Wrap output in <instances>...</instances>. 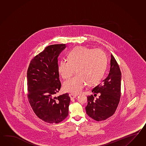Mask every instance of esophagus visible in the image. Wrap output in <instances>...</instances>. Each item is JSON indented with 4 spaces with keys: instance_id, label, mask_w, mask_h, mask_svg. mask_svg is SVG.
Segmentation results:
<instances>
[{
    "instance_id": "1",
    "label": "esophagus",
    "mask_w": 146,
    "mask_h": 146,
    "mask_svg": "<svg viewBox=\"0 0 146 146\" xmlns=\"http://www.w3.org/2000/svg\"><path fill=\"white\" fill-rule=\"evenodd\" d=\"M69 96L70 97L71 99L72 100L75 98L77 96V95L76 94H70Z\"/></svg>"
}]
</instances>
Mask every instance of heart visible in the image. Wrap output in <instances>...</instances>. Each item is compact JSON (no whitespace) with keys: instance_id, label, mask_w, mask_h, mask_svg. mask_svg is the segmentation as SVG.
Returning a JSON list of instances; mask_svg holds the SVG:
<instances>
[{"instance_id":"obj_1","label":"heart","mask_w":146,"mask_h":146,"mask_svg":"<svg viewBox=\"0 0 146 146\" xmlns=\"http://www.w3.org/2000/svg\"><path fill=\"white\" fill-rule=\"evenodd\" d=\"M107 68V58L101 50L84 46L75 47L68 55V60H62L58 70L64 79L73 78L64 82L63 89L67 92L78 94L86 84L89 86L98 84L102 79Z\"/></svg>"}]
</instances>
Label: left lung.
I'll use <instances>...</instances> for the list:
<instances>
[{
	"label": "left lung",
	"instance_id": "obj_1",
	"mask_svg": "<svg viewBox=\"0 0 146 146\" xmlns=\"http://www.w3.org/2000/svg\"><path fill=\"white\" fill-rule=\"evenodd\" d=\"M111 57L108 77L92 90L93 93H100L99 98L95 100L93 95L87 97L86 114L97 121L104 120L114 113L121 96V71L112 54Z\"/></svg>",
	"mask_w": 146,
	"mask_h": 146
}]
</instances>
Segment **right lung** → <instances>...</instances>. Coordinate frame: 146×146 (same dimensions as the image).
<instances>
[{
  "label": "right lung",
  "instance_id": "add662e5",
  "mask_svg": "<svg viewBox=\"0 0 146 146\" xmlns=\"http://www.w3.org/2000/svg\"><path fill=\"white\" fill-rule=\"evenodd\" d=\"M66 47L62 44L46 47L33 58L27 70L29 102L36 115L47 123H58L68 114V94L55 96L61 87L58 57Z\"/></svg>",
  "mask_w": 146,
  "mask_h": 146
}]
</instances>
